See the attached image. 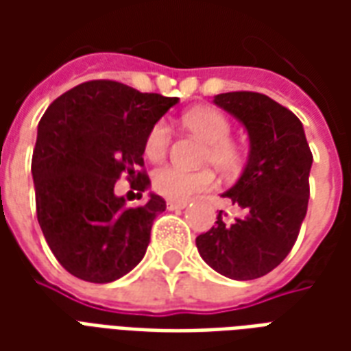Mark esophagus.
Segmentation results:
<instances>
[{"mask_svg": "<svg viewBox=\"0 0 351 351\" xmlns=\"http://www.w3.org/2000/svg\"><path fill=\"white\" fill-rule=\"evenodd\" d=\"M186 206H188L186 199H167L169 210H180V208H186Z\"/></svg>", "mask_w": 351, "mask_h": 351, "instance_id": "34e87169", "label": "esophagus"}]
</instances>
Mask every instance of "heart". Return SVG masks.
<instances>
[{
  "label": "heart",
  "instance_id": "obj_1",
  "mask_svg": "<svg viewBox=\"0 0 351 351\" xmlns=\"http://www.w3.org/2000/svg\"><path fill=\"white\" fill-rule=\"evenodd\" d=\"M182 125L193 135H197L206 143L201 154V163H210L221 175L231 176L243 165L241 148L231 143L233 125L229 118L220 110L208 107L191 108L182 116ZM171 146V128L160 120L148 130L145 138V156L152 161H161L169 152ZM216 182L210 169L199 171H184V169L163 165L152 173V188L167 199H186L210 190Z\"/></svg>",
  "mask_w": 351,
  "mask_h": 351
}]
</instances>
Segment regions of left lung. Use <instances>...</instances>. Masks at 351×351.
Listing matches in <instances>:
<instances>
[{
    "mask_svg": "<svg viewBox=\"0 0 351 351\" xmlns=\"http://www.w3.org/2000/svg\"><path fill=\"white\" fill-rule=\"evenodd\" d=\"M214 103L244 123L250 156L243 175L223 197L243 216L195 239L201 258L233 280H254L278 267L293 248L310 197L312 152L301 120L269 95L229 92Z\"/></svg>",
    "mask_w": 351,
    "mask_h": 351,
    "instance_id": "8db88e82",
    "label": "left lung"
}]
</instances>
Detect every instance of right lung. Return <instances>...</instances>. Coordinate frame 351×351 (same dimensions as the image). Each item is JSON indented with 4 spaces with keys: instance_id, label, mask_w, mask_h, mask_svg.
I'll return each mask as SVG.
<instances>
[{
    "instance_id": "add662e5",
    "label": "right lung",
    "mask_w": 351,
    "mask_h": 351,
    "mask_svg": "<svg viewBox=\"0 0 351 351\" xmlns=\"http://www.w3.org/2000/svg\"><path fill=\"white\" fill-rule=\"evenodd\" d=\"M176 103L116 80H88L43 114L32 158L37 220L73 276L107 284L145 258L165 201L150 193L141 206H128L114 184L125 176L133 190L150 186L143 171L146 133Z\"/></svg>"
}]
</instances>
